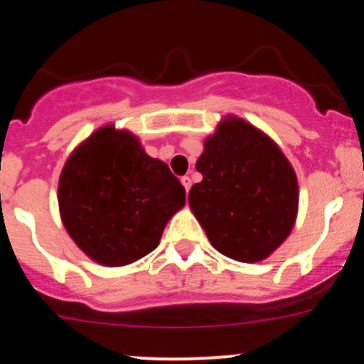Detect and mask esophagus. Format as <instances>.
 <instances>
[{
  "instance_id": "obj_1",
  "label": "esophagus",
  "mask_w": 364,
  "mask_h": 364,
  "mask_svg": "<svg viewBox=\"0 0 364 364\" xmlns=\"http://www.w3.org/2000/svg\"><path fill=\"white\" fill-rule=\"evenodd\" d=\"M181 185L185 186V190H186V193H188V191H190V188H191V178L190 176H183L181 178Z\"/></svg>"
}]
</instances>
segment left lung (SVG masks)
Masks as SVG:
<instances>
[{
  "label": "left lung",
  "instance_id": "left-lung-1",
  "mask_svg": "<svg viewBox=\"0 0 364 364\" xmlns=\"http://www.w3.org/2000/svg\"><path fill=\"white\" fill-rule=\"evenodd\" d=\"M195 168L203 179L191 186L188 203L217 252L257 263L287 240L298 217V178L260 128L224 116Z\"/></svg>",
  "mask_w": 364,
  "mask_h": 364
}]
</instances>
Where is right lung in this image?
Listing matches in <instances>:
<instances>
[{
  "label": "right lung",
  "mask_w": 364,
  "mask_h": 364,
  "mask_svg": "<svg viewBox=\"0 0 364 364\" xmlns=\"http://www.w3.org/2000/svg\"><path fill=\"white\" fill-rule=\"evenodd\" d=\"M185 195L166 162L111 123L73 149L58 181L66 232L104 267L129 265L156 250L166 224L185 207Z\"/></svg>",
  "instance_id": "1"
}]
</instances>
